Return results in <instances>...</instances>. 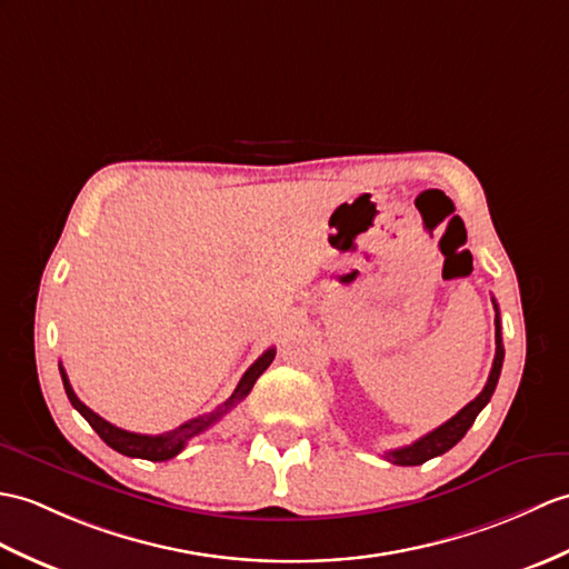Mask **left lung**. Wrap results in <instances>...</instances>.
Segmentation results:
<instances>
[{"instance_id":"obj_1","label":"left lung","mask_w":569,"mask_h":569,"mask_svg":"<svg viewBox=\"0 0 569 569\" xmlns=\"http://www.w3.org/2000/svg\"><path fill=\"white\" fill-rule=\"evenodd\" d=\"M495 302V310H497V317H495V327H497V351H495V363H492V371H490V378H487L482 392L475 398L472 402H468L463 409L456 417H451L446 421V425L436 427L433 431H429L427 436H421V439H417L415 443L409 446H402V448H395V451H388L386 458L390 460V463L395 466H421L427 463V460L441 456L446 451H451V448L463 439V436L468 433V429L472 427L475 417H478L482 412V407L490 402L492 392L497 388V380H499V373H501V363H505V345H501V325H499V308H497V300Z\"/></svg>"}]
</instances>
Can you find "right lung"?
Masks as SVG:
<instances>
[{"label":"right lung","instance_id":"right-lung-1","mask_svg":"<svg viewBox=\"0 0 569 569\" xmlns=\"http://www.w3.org/2000/svg\"><path fill=\"white\" fill-rule=\"evenodd\" d=\"M273 356H276V349H267V351H263V353L259 356V359L247 368V373L242 376L240 382H237L234 392L216 409V412L203 415V417H196V419L187 421V425L177 427L174 431L157 433V436L133 433V431H126V429L113 427L111 421H106V419L99 417L97 412H91V409H89L82 400L77 398L72 386H70V380H68V373H64L62 366H60V376H62V386H64V392H68V398H70L72 407L89 421V427L101 436V441H103L106 446H111L113 451L123 453V456H128V458L169 460V458L179 456V453L183 451V446H187V443L193 439V436L203 433L210 425H216V421H218L224 412H230V409H232L234 405H240V402L247 398V395H249V390L254 388L257 378L271 366Z\"/></svg>","mask_w":569,"mask_h":569}]
</instances>
